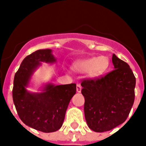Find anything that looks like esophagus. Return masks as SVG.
I'll return each mask as SVG.
<instances>
[{"label":"esophagus","instance_id":"1","mask_svg":"<svg viewBox=\"0 0 146 146\" xmlns=\"http://www.w3.org/2000/svg\"><path fill=\"white\" fill-rule=\"evenodd\" d=\"M81 90H82V86L80 84H77V86H76V92H81Z\"/></svg>","mask_w":146,"mask_h":146}]
</instances>
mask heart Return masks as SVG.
<instances>
[{"label": "heart", "instance_id": "heart-1", "mask_svg": "<svg viewBox=\"0 0 146 146\" xmlns=\"http://www.w3.org/2000/svg\"><path fill=\"white\" fill-rule=\"evenodd\" d=\"M108 58L104 56L92 57L76 63L75 68L80 72H88L91 77H99L108 68Z\"/></svg>", "mask_w": 146, "mask_h": 146}]
</instances>
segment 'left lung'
Returning a JSON list of instances; mask_svg holds the SVG:
<instances>
[{"instance_id": "left-lung-1", "label": "left lung", "mask_w": 146, "mask_h": 146, "mask_svg": "<svg viewBox=\"0 0 146 146\" xmlns=\"http://www.w3.org/2000/svg\"><path fill=\"white\" fill-rule=\"evenodd\" d=\"M112 62L113 70L81 82L86 120L98 133L109 131L124 122L135 99L136 77L132 70L114 54Z\"/></svg>"}]
</instances>
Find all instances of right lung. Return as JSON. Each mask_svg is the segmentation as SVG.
<instances>
[{
    "label": "right lung",
    "instance_id": "add662e5",
    "mask_svg": "<svg viewBox=\"0 0 146 146\" xmlns=\"http://www.w3.org/2000/svg\"><path fill=\"white\" fill-rule=\"evenodd\" d=\"M56 60L50 49L38 50L24 58L15 74L13 100L20 120L29 127L44 133H52L61 127L76 85H47L43 92L30 93L26 87L40 62Z\"/></svg>",
    "mask_w": 146,
    "mask_h": 146
}]
</instances>
